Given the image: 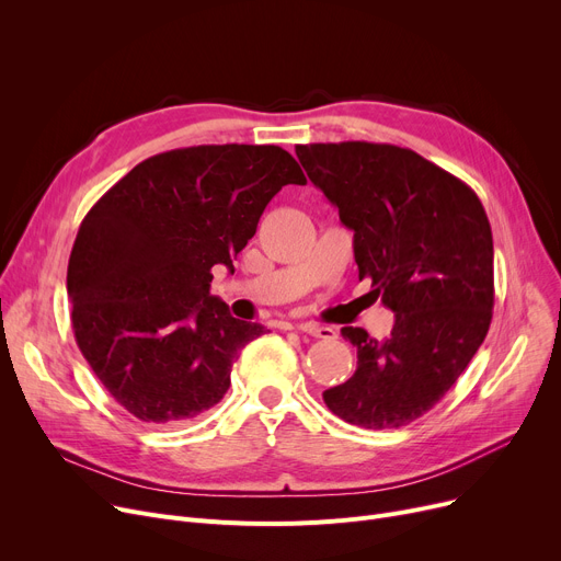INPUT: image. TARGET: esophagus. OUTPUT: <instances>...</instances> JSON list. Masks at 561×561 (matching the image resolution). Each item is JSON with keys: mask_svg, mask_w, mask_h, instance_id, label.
Returning a JSON list of instances; mask_svg holds the SVG:
<instances>
[{"mask_svg": "<svg viewBox=\"0 0 561 561\" xmlns=\"http://www.w3.org/2000/svg\"><path fill=\"white\" fill-rule=\"evenodd\" d=\"M298 330H300L302 334H309V336H313V339H328V341L336 339V330H332V328H322V325H316V322H305V325H298Z\"/></svg>", "mask_w": 561, "mask_h": 561, "instance_id": "34e87169", "label": "esophagus"}]
</instances>
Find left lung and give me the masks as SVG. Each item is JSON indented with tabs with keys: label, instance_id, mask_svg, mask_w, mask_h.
<instances>
[{
	"label": "left lung",
	"instance_id": "left-lung-1",
	"mask_svg": "<svg viewBox=\"0 0 561 561\" xmlns=\"http://www.w3.org/2000/svg\"><path fill=\"white\" fill-rule=\"evenodd\" d=\"M309 180L355 231L359 279L396 313L391 336L341 334L357 370L322 400L366 430L421 419L482 345L493 316V236L473 188L421 154L366 140L298 145Z\"/></svg>",
	"mask_w": 561,
	"mask_h": 561
}]
</instances>
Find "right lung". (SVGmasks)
<instances>
[{
	"label": "right lung",
	"instance_id": "add662e5",
	"mask_svg": "<svg viewBox=\"0 0 561 561\" xmlns=\"http://www.w3.org/2000/svg\"><path fill=\"white\" fill-rule=\"evenodd\" d=\"M286 184L307 180L277 145H197L145 159L85 214L68 263L72 330L134 419L186 423L227 393L265 328L211 296V268L233 273Z\"/></svg>",
	"mask_w": 561,
	"mask_h": 561
}]
</instances>
